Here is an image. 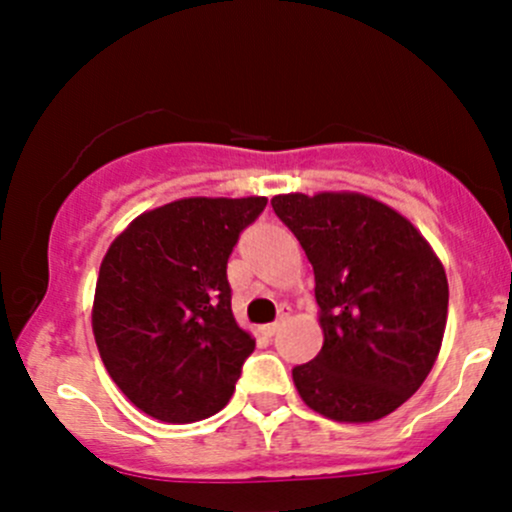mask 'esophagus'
<instances>
[{
  "mask_svg": "<svg viewBox=\"0 0 512 512\" xmlns=\"http://www.w3.org/2000/svg\"><path fill=\"white\" fill-rule=\"evenodd\" d=\"M291 315V308H281V315L279 320H286V317ZM276 330H279V322H272V325H264L262 327V334H267V337H272V334H276Z\"/></svg>",
  "mask_w": 512,
  "mask_h": 512,
  "instance_id": "obj_1",
  "label": "esophagus"
}]
</instances>
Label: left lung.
<instances>
[{"label":"left lung","mask_w":512,"mask_h":512,"mask_svg":"<svg viewBox=\"0 0 512 512\" xmlns=\"http://www.w3.org/2000/svg\"><path fill=\"white\" fill-rule=\"evenodd\" d=\"M315 272L325 334L320 354L293 368L310 409L344 424L392 414L436 363L448 320V276L428 240L361 192L272 197Z\"/></svg>","instance_id":"1"}]
</instances>
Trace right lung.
I'll return each instance as SVG.
<instances>
[{"instance_id": "1", "label": "right lung", "mask_w": 512, "mask_h": 512, "mask_svg": "<svg viewBox=\"0 0 512 512\" xmlns=\"http://www.w3.org/2000/svg\"><path fill=\"white\" fill-rule=\"evenodd\" d=\"M267 197H185L110 243L91 325L110 378L144 414L192 424L231 399L255 339L231 310L226 264Z\"/></svg>"}]
</instances>
